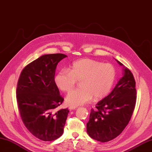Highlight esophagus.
Segmentation results:
<instances>
[{
	"label": "esophagus",
	"instance_id": "34e87169",
	"mask_svg": "<svg viewBox=\"0 0 152 152\" xmlns=\"http://www.w3.org/2000/svg\"><path fill=\"white\" fill-rule=\"evenodd\" d=\"M76 108H77V107H75V106H69V109L71 110H75V109H76Z\"/></svg>",
	"mask_w": 152,
	"mask_h": 152
}]
</instances>
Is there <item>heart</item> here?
Segmentation results:
<instances>
[{
    "label": "heart",
    "instance_id": "heart-1",
    "mask_svg": "<svg viewBox=\"0 0 152 152\" xmlns=\"http://www.w3.org/2000/svg\"><path fill=\"white\" fill-rule=\"evenodd\" d=\"M116 71L110 64L89 58L74 61L71 69H62L54 77V82L61 91L69 92L75 87L77 80H81L82 88L72 91L66 97V102L72 106L82 105L94 98L106 97L114 84Z\"/></svg>",
    "mask_w": 152,
    "mask_h": 152
}]
</instances>
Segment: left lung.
I'll return each instance as SVG.
<instances>
[{
  "label": "left lung",
  "instance_id": "1",
  "mask_svg": "<svg viewBox=\"0 0 152 152\" xmlns=\"http://www.w3.org/2000/svg\"><path fill=\"white\" fill-rule=\"evenodd\" d=\"M123 67V77L107 97L91 109L87 131L96 141L108 142L121 133L129 123L136 103L135 81L129 69Z\"/></svg>",
  "mask_w": 152,
  "mask_h": 152
}]
</instances>
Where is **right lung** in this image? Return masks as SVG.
I'll return each instance as SVG.
<instances>
[{"instance_id": "1", "label": "right lung", "mask_w": 152, "mask_h": 152, "mask_svg": "<svg viewBox=\"0 0 152 152\" xmlns=\"http://www.w3.org/2000/svg\"><path fill=\"white\" fill-rule=\"evenodd\" d=\"M67 56L44 54L22 70L18 81L17 100L24 125L34 137L44 141L59 138L69 110H57L64 99L54 82L58 64Z\"/></svg>"}]
</instances>
